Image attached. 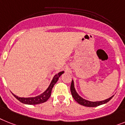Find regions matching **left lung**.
<instances>
[{
	"instance_id": "8db88e82",
	"label": "left lung",
	"mask_w": 125,
	"mask_h": 125,
	"mask_svg": "<svg viewBox=\"0 0 125 125\" xmlns=\"http://www.w3.org/2000/svg\"><path fill=\"white\" fill-rule=\"evenodd\" d=\"M70 90H71V93H72V96L73 97V98L75 99V100L79 103V104L82 105L83 106H85V107H97V106L101 105H103V104H105L106 103H107L108 102L111 100V99L112 98V97L114 96V95L111 96L109 98L106 99V100H104L102 101H97V102H91V101L87 100H85V99L83 98L82 97H81L79 94L77 93L76 90H75V85H74V81L72 80V83H71V86H70Z\"/></svg>"
}]
</instances>
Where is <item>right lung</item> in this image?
Masks as SVG:
<instances>
[{
  "label": "right lung",
  "instance_id": "1",
  "mask_svg": "<svg viewBox=\"0 0 125 125\" xmlns=\"http://www.w3.org/2000/svg\"><path fill=\"white\" fill-rule=\"evenodd\" d=\"M64 73V71L62 72H61L59 73H58L57 74L54 75V77H53V79L52 80L51 82H50V85L48 87V88L46 89V90L42 93L40 95L36 96H34V97H28V98H25V97H19L18 96L15 95L13 93H11L13 94V95L14 96V97L16 98L18 100H19L20 102L23 103L25 104H27V105H37V104H42V103H44V102H46L48 100V98H50V95H51L52 90V88L54 86V85L55 84L57 80L59 79V77H61V75L62 74H63Z\"/></svg>",
  "mask_w": 125,
  "mask_h": 125
}]
</instances>
